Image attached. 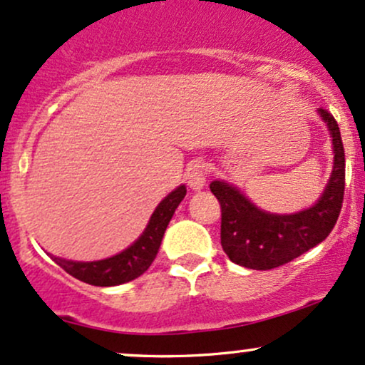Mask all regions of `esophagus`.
<instances>
[{
    "label": "esophagus",
    "instance_id": "obj_1",
    "mask_svg": "<svg viewBox=\"0 0 365 365\" xmlns=\"http://www.w3.org/2000/svg\"><path fill=\"white\" fill-rule=\"evenodd\" d=\"M187 186L191 187L192 191H201L207 184V167H205L203 162H192L187 167L186 173Z\"/></svg>",
    "mask_w": 365,
    "mask_h": 365
}]
</instances>
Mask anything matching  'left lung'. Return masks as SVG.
Masks as SVG:
<instances>
[{
	"instance_id": "left-lung-1",
	"label": "left lung",
	"mask_w": 365,
	"mask_h": 365,
	"mask_svg": "<svg viewBox=\"0 0 365 365\" xmlns=\"http://www.w3.org/2000/svg\"><path fill=\"white\" fill-rule=\"evenodd\" d=\"M333 143V169L314 205L295 213H269L256 207L234 184L212 181L222 207L220 241L232 263L272 269L289 263L328 237L340 215L345 190V150L340 128L327 109H318Z\"/></svg>"
}]
</instances>
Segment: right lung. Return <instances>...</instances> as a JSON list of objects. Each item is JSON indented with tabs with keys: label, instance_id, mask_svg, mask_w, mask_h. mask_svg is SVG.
<instances>
[{
	"label": "right lung",
	"instance_id": "obj_1",
	"mask_svg": "<svg viewBox=\"0 0 365 365\" xmlns=\"http://www.w3.org/2000/svg\"><path fill=\"white\" fill-rule=\"evenodd\" d=\"M184 196H186V186L181 184L157 205L140 237L126 250L110 256V258L98 261H73L58 258L53 255H51V258L71 277L90 285L114 287L135 280V278L143 275L150 268L152 261L155 259L167 225H169L175 208L179 207Z\"/></svg>",
	"mask_w": 365,
	"mask_h": 365
}]
</instances>
